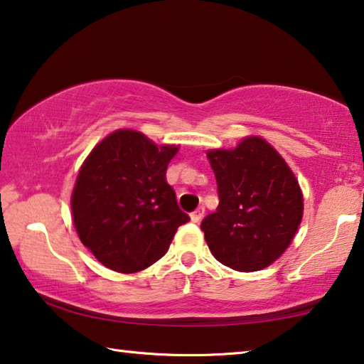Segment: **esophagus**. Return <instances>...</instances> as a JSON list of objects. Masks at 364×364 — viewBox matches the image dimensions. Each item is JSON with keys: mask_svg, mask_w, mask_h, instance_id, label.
Returning <instances> with one entry per match:
<instances>
[{"mask_svg": "<svg viewBox=\"0 0 364 364\" xmlns=\"http://www.w3.org/2000/svg\"><path fill=\"white\" fill-rule=\"evenodd\" d=\"M205 216V208H198V210H195L192 214H190V219H192V223H200L201 219Z\"/></svg>", "mask_w": 364, "mask_h": 364, "instance_id": "34e87169", "label": "esophagus"}]
</instances>
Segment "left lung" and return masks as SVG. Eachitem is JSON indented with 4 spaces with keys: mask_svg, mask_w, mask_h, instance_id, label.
<instances>
[{
    "mask_svg": "<svg viewBox=\"0 0 364 364\" xmlns=\"http://www.w3.org/2000/svg\"><path fill=\"white\" fill-rule=\"evenodd\" d=\"M219 206L201 230L219 263L240 272L264 269L290 245L303 216L294 172L266 140L247 136L234 150L208 151Z\"/></svg>",
    "mask_w": 364,
    "mask_h": 364,
    "instance_id": "obj_1",
    "label": "left lung"
}]
</instances>
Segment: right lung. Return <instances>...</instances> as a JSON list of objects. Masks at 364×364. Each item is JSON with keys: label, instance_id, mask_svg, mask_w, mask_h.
<instances>
[{"label": "right lung", "instance_id": "1", "mask_svg": "<svg viewBox=\"0 0 364 364\" xmlns=\"http://www.w3.org/2000/svg\"><path fill=\"white\" fill-rule=\"evenodd\" d=\"M178 146H156L135 130H116L88 154L70 198L80 242L101 264L139 272L168 252L190 221L166 182Z\"/></svg>", "mask_w": 364, "mask_h": 364}]
</instances>
